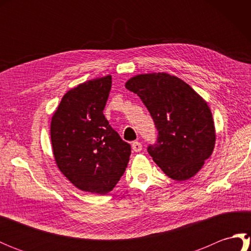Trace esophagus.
I'll return each mask as SVG.
<instances>
[{"label": "esophagus", "instance_id": "34e87169", "mask_svg": "<svg viewBox=\"0 0 251 251\" xmlns=\"http://www.w3.org/2000/svg\"><path fill=\"white\" fill-rule=\"evenodd\" d=\"M131 149L134 152H140L142 150V145L140 142H132Z\"/></svg>", "mask_w": 251, "mask_h": 251}]
</instances>
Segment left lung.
Wrapping results in <instances>:
<instances>
[{
  "label": "left lung",
  "instance_id": "1",
  "mask_svg": "<svg viewBox=\"0 0 251 251\" xmlns=\"http://www.w3.org/2000/svg\"><path fill=\"white\" fill-rule=\"evenodd\" d=\"M125 87L139 96L158 130L157 142L148 148L165 175L185 181L200 172L216 143L210 108L189 84L168 73H143Z\"/></svg>",
  "mask_w": 251,
  "mask_h": 251
}]
</instances>
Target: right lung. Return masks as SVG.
<instances>
[{
  "mask_svg": "<svg viewBox=\"0 0 251 251\" xmlns=\"http://www.w3.org/2000/svg\"><path fill=\"white\" fill-rule=\"evenodd\" d=\"M111 84L105 75L68 90L50 122L58 168L74 186L94 194L113 190L129 162L130 146L103 115Z\"/></svg>",
  "mask_w": 251,
  "mask_h": 251,
  "instance_id": "1",
  "label": "right lung"
}]
</instances>
